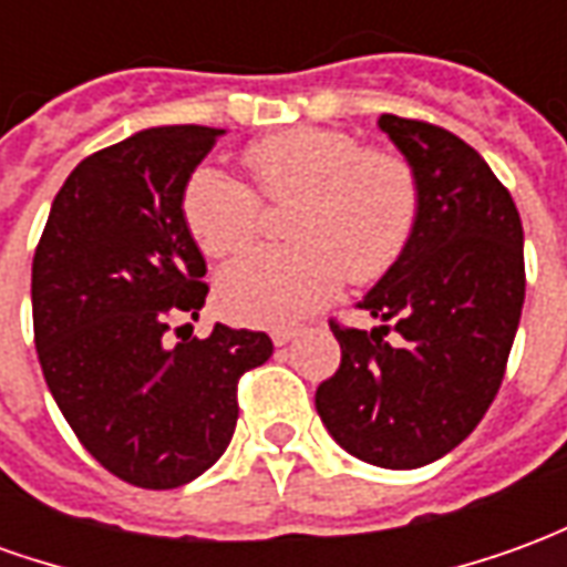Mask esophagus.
Listing matches in <instances>:
<instances>
[{"label":"esophagus","mask_w":567,"mask_h":567,"mask_svg":"<svg viewBox=\"0 0 567 567\" xmlns=\"http://www.w3.org/2000/svg\"><path fill=\"white\" fill-rule=\"evenodd\" d=\"M270 337H272V343H276V346H285V343H291V340H295L297 331H295V328H276Z\"/></svg>","instance_id":"esophagus-1"}]
</instances>
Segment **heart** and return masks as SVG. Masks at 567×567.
I'll return each mask as SVG.
<instances>
[{"instance_id": "obj_1", "label": "heart", "mask_w": 567, "mask_h": 567, "mask_svg": "<svg viewBox=\"0 0 567 567\" xmlns=\"http://www.w3.org/2000/svg\"><path fill=\"white\" fill-rule=\"evenodd\" d=\"M254 190L243 178L199 166L182 215L197 246L236 255L258 236L264 204L295 206L285 236L295 246L248 251L218 276V309L239 324L282 328L324 307L343 282L392 270L416 234L422 190L406 157L340 130H285L248 145Z\"/></svg>"}]
</instances>
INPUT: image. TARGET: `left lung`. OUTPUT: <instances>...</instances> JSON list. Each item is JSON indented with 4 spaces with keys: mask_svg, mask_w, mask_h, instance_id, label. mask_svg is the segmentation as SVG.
I'll list each match as a JSON object with an SVG mask.
<instances>
[{
    "mask_svg": "<svg viewBox=\"0 0 567 567\" xmlns=\"http://www.w3.org/2000/svg\"><path fill=\"white\" fill-rule=\"evenodd\" d=\"M377 124L416 169L422 212L401 260L358 303L380 328L331 319L343 358L316 410L355 458L410 471L455 450L498 394L525 300L523 221L455 133L398 115Z\"/></svg>",
    "mask_w": 567,
    "mask_h": 567,
    "instance_id": "8db88e82",
    "label": "left lung"
}]
</instances>
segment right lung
I'll list each match as a JSON object with an SVG mask.
<instances>
[{"label":"right lung","mask_w":567,"mask_h":567,"mask_svg":"<svg viewBox=\"0 0 567 567\" xmlns=\"http://www.w3.org/2000/svg\"><path fill=\"white\" fill-rule=\"evenodd\" d=\"M221 133L151 127L84 157L32 258L44 382L81 446L130 486L209 471L234 437L239 377L272 355L264 331L215 324L199 340L187 324L209 285L182 194Z\"/></svg>","instance_id":"1"}]
</instances>
